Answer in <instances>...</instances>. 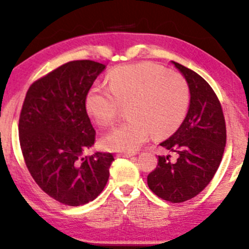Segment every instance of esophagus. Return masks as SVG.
<instances>
[{
    "label": "esophagus",
    "instance_id": "obj_1",
    "mask_svg": "<svg viewBox=\"0 0 249 249\" xmlns=\"http://www.w3.org/2000/svg\"><path fill=\"white\" fill-rule=\"evenodd\" d=\"M117 156H118V157H126V158H129V157H132L133 154H127V152H120V154H118Z\"/></svg>",
    "mask_w": 249,
    "mask_h": 249
}]
</instances>
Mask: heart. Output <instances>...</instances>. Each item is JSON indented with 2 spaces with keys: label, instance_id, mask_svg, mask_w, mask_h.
<instances>
[{
  "label": "heart",
  "instance_id": "b5f03b06",
  "mask_svg": "<svg viewBox=\"0 0 249 249\" xmlns=\"http://www.w3.org/2000/svg\"><path fill=\"white\" fill-rule=\"evenodd\" d=\"M127 106L126 122L102 138L105 149L132 152L151 137L173 132L188 113L190 92L177 73L154 62L124 65L108 75V87L93 86L87 92L85 107L99 126H107Z\"/></svg>",
  "mask_w": 249,
  "mask_h": 249
}]
</instances>
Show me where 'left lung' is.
<instances>
[{
  "mask_svg": "<svg viewBox=\"0 0 249 249\" xmlns=\"http://www.w3.org/2000/svg\"><path fill=\"white\" fill-rule=\"evenodd\" d=\"M187 80L190 104L187 116L160 146L177 154L158 156L157 168L147 176V185L163 200L181 203L195 197L209 182L222 160L226 122L218 98L210 85L189 68L173 61Z\"/></svg>",
  "mask_w": 249,
  "mask_h": 249,
  "instance_id": "8db88e82",
  "label": "left lung"
}]
</instances>
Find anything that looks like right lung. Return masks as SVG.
Segmentation results:
<instances>
[{"label":"right lung","instance_id":"obj_1","mask_svg":"<svg viewBox=\"0 0 249 249\" xmlns=\"http://www.w3.org/2000/svg\"><path fill=\"white\" fill-rule=\"evenodd\" d=\"M105 65L70 61L33 83L18 120L20 145L36 184L60 203L93 201L107 183L112 154L83 156L95 131L85 107L87 92Z\"/></svg>","mask_w":249,"mask_h":249}]
</instances>
